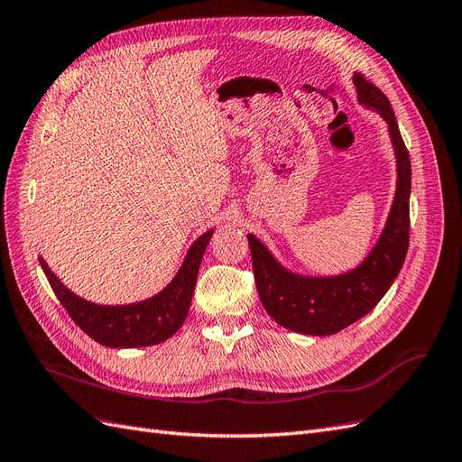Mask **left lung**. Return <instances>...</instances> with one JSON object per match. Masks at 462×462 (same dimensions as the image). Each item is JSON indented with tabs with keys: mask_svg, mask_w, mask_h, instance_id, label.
Instances as JSON below:
<instances>
[{
	"mask_svg": "<svg viewBox=\"0 0 462 462\" xmlns=\"http://www.w3.org/2000/svg\"><path fill=\"white\" fill-rule=\"evenodd\" d=\"M358 100L382 114L397 153V192L382 239L356 270L339 277H300L285 272L254 235H248L260 300L279 326L306 335L337 333L366 316L395 282L409 250L411 158L387 96L355 75Z\"/></svg>",
	"mask_w": 462,
	"mask_h": 462,
	"instance_id": "8db88e82",
	"label": "left lung"
}]
</instances>
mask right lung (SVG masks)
Masks as SVG:
<instances>
[{
	"label": "right lung",
	"mask_w": 462,
	"mask_h": 462,
	"mask_svg": "<svg viewBox=\"0 0 462 462\" xmlns=\"http://www.w3.org/2000/svg\"><path fill=\"white\" fill-rule=\"evenodd\" d=\"M209 236L212 231L190 246L179 273L160 295L134 304L102 306L88 302L63 287L44 260H40V265L67 314L96 343L117 348L150 346L170 339L183 326Z\"/></svg>",
	"instance_id": "1"
}]
</instances>
